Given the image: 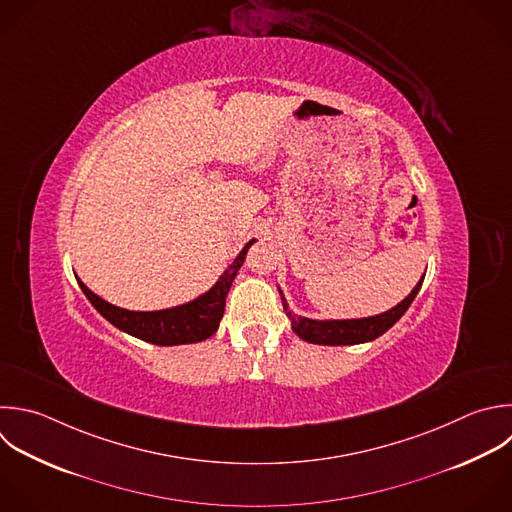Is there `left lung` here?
Returning a JSON list of instances; mask_svg holds the SVG:
<instances>
[{"label":"left lung","instance_id":"1","mask_svg":"<svg viewBox=\"0 0 512 512\" xmlns=\"http://www.w3.org/2000/svg\"><path fill=\"white\" fill-rule=\"evenodd\" d=\"M422 280L414 286V290L394 308H390L384 314L378 316H370V318H360V320H310V318H302L298 314H294L288 308V302L284 298V294L280 292L282 298V306L286 316L292 322V330L306 342L312 344H324V346H348V344H362V342H370L378 336H382L392 324H396L400 320V316L408 310V306L412 304V300L416 298Z\"/></svg>","mask_w":512,"mask_h":512}]
</instances>
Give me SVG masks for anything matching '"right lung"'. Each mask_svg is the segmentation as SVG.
<instances>
[{"label": "right lung", "mask_w": 512, "mask_h": 512, "mask_svg": "<svg viewBox=\"0 0 512 512\" xmlns=\"http://www.w3.org/2000/svg\"><path fill=\"white\" fill-rule=\"evenodd\" d=\"M256 240H250L242 252L236 256V260L228 266V270L220 276V280L198 300L188 302L184 306L168 308V310H156V312H134V310H124L118 308L106 300H102L98 294H94L80 278L78 284L86 298L92 302V306L116 328L158 344V346H176V344H190V342H200L210 338L216 330L218 324L224 316L226 308V296L228 290L244 264V258L248 254V248Z\"/></svg>", "instance_id": "1"}]
</instances>
